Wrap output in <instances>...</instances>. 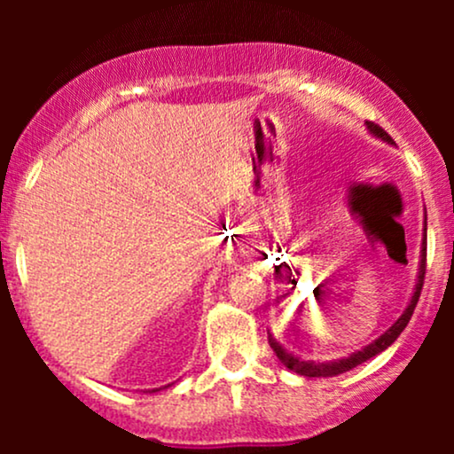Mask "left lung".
I'll list each match as a JSON object with an SVG mask.
<instances>
[{"label":"left lung","instance_id":"1","mask_svg":"<svg viewBox=\"0 0 454 454\" xmlns=\"http://www.w3.org/2000/svg\"><path fill=\"white\" fill-rule=\"evenodd\" d=\"M367 129L373 134V137L384 140V143L388 145H395L393 138L388 137L387 132H384L382 128L376 126V123L367 121ZM425 262H427V211H425V234H423V243H420V262H419V275H416V284H414V290H411V296H410V303L408 307L403 309V314H401L397 320L390 325L387 331L382 333V335L378 337V340H373L369 346L361 348V350L352 352L350 356H343V358H335V361H325V363H316V361H303V358L294 356L293 352L286 350L281 343L275 340L273 335L269 333V346L273 348V352L278 354V358L281 363L286 364V367L290 369V372L299 373V376H305V378H333V376H340V373H346L350 372V369L356 367V364H361L364 361H369V358H373L376 354L384 352L387 348L393 343L397 337L403 333V328L408 326L411 314H414V307L419 303V296H420V290H423V281H425Z\"/></svg>","mask_w":454,"mask_h":454}]
</instances>
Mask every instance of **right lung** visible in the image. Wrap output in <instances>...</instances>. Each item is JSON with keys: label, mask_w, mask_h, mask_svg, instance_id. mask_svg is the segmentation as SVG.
Listing matches in <instances>:
<instances>
[{"label": "right lung", "mask_w": 454, "mask_h": 454, "mask_svg": "<svg viewBox=\"0 0 454 454\" xmlns=\"http://www.w3.org/2000/svg\"><path fill=\"white\" fill-rule=\"evenodd\" d=\"M168 387H170V384H168ZM164 388H166V387H164ZM158 390H160V388H153V390H147V393H158Z\"/></svg>", "instance_id": "obj_1"}]
</instances>
